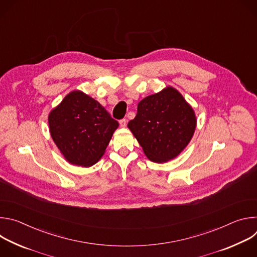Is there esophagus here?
<instances>
[{
    "label": "esophagus",
    "instance_id": "esophagus-1",
    "mask_svg": "<svg viewBox=\"0 0 257 257\" xmlns=\"http://www.w3.org/2000/svg\"><path fill=\"white\" fill-rule=\"evenodd\" d=\"M120 126H121V127H123V128H125V127L127 126V120H126V119H122V120H120Z\"/></svg>",
    "mask_w": 257,
    "mask_h": 257
}]
</instances>
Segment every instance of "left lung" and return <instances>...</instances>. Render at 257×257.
Wrapping results in <instances>:
<instances>
[{"mask_svg":"<svg viewBox=\"0 0 257 257\" xmlns=\"http://www.w3.org/2000/svg\"><path fill=\"white\" fill-rule=\"evenodd\" d=\"M196 127L192 106L174 87L144 97L128 123L152 162L166 163L179 156L190 142Z\"/></svg>","mask_w":257,"mask_h":257,"instance_id":"left-lung-1","label":"left lung"}]
</instances>
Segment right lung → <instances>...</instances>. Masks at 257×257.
<instances>
[{"instance_id": "add662e5", "label": "right lung", "mask_w": 257, "mask_h": 257, "mask_svg": "<svg viewBox=\"0 0 257 257\" xmlns=\"http://www.w3.org/2000/svg\"><path fill=\"white\" fill-rule=\"evenodd\" d=\"M51 136L72 165L90 167L103 156L119 123L80 90L65 96L49 115Z\"/></svg>"}]
</instances>
